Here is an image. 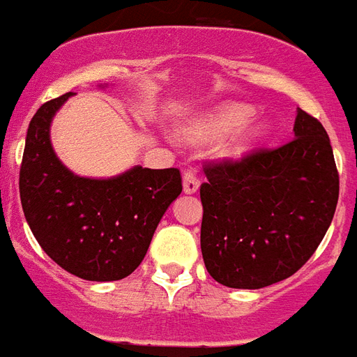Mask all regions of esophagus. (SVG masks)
Segmentation results:
<instances>
[{"mask_svg": "<svg viewBox=\"0 0 357 357\" xmlns=\"http://www.w3.org/2000/svg\"><path fill=\"white\" fill-rule=\"evenodd\" d=\"M200 187V179H198L197 172L189 168L183 172V192L185 195H195Z\"/></svg>", "mask_w": 357, "mask_h": 357, "instance_id": "obj_1", "label": "esophagus"}]
</instances>
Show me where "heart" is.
<instances>
[{
  "label": "heart",
  "mask_w": 357,
  "mask_h": 357,
  "mask_svg": "<svg viewBox=\"0 0 357 357\" xmlns=\"http://www.w3.org/2000/svg\"><path fill=\"white\" fill-rule=\"evenodd\" d=\"M251 106L241 105V102H228V105L219 106L215 112L185 125L181 135L189 142H208L211 138H217L228 132L229 135L221 140L219 151L225 157L239 159L249 153L269 132L268 121H247L251 118ZM230 130L232 133L229 132Z\"/></svg>",
  "instance_id": "heart-1"
}]
</instances>
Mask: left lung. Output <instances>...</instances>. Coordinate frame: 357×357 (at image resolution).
<instances>
[{"instance_id": "8db88e82", "label": "left lung", "mask_w": 357, "mask_h": 357, "mask_svg": "<svg viewBox=\"0 0 357 357\" xmlns=\"http://www.w3.org/2000/svg\"><path fill=\"white\" fill-rule=\"evenodd\" d=\"M294 136L204 168L200 247L208 273L225 287L257 290L288 279L330 228L339 200L330 136L301 108Z\"/></svg>"}]
</instances>
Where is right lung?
Listing matches in <instances>:
<instances>
[{
    "mask_svg": "<svg viewBox=\"0 0 357 357\" xmlns=\"http://www.w3.org/2000/svg\"><path fill=\"white\" fill-rule=\"evenodd\" d=\"M75 93L40 106L26 136L20 200L43 251L86 281H119L148 252L155 228L181 195L178 168L132 167L112 178L70 172L52 148L50 125Z\"/></svg>",
    "mask_w": 357,
    "mask_h": 357,
    "instance_id": "obj_1",
    "label": "right lung"
}]
</instances>
